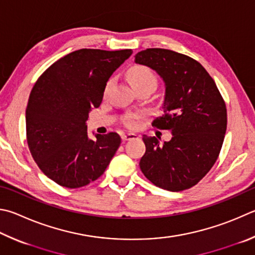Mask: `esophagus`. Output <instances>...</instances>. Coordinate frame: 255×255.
Wrapping results in <instances>:
<instances>
[{
	"instance_id": "esophagus-1",
	"label": "esophagus",
	"mask_w": 255,
	"mask_h": 255,
	"mask_svg": "<svg viewBox=\"0 0 255 255\" xmlns=\"http://www.w3.org/2000/svg\"><path fill=\"white\" fill-rule=\"evenodd\" d=\"M122 138H123V140H131V139H135V138H137V135L136 133H132V132H130V133H124V135L122 136Z\"/></svg>"
}]
</instances>
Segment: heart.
<instances>
[{
  "mask_svg": "<svg viewBox=\"0 0 255 255\" xmlns=\"http://www.w3.org/2000/svg\"><path fill=\"white\" fill-rule=\"evenodd\" d=\"M128 80L130 82L131 86L141 85V83H151V85L156 86L157 83V78L154 75V72H152L150 69L142 66H136L129 69ZM138 118H139V115H128L125 117V124H126L128 127H136Z\"/></svg>",
  "mask_w": 255,
  "mask_h": 255,
  "instance_id": "heart-1",
  "label": "heart"
}]
</instances>
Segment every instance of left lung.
Instances as JSON below:
<instances>
[{
    "mask_svg": "<svg viewBox=\"0 0 255 255\" xmlns=\"http://www.w3.org/2000/svg\"><path fill=\"white\" fill-rule=\"evenodd\" d=\"M135 62L155 70L165 83L164 115L152 126L168 129L169 141L142 136L146 152L140 169L160 188L179 192L196 185L215 164L223 145L228 115L225 103L204 67L187 55L166 49H146Z\"/></svg>",
    "mask_w": 255,
    "mask_h": 255,
    "instance_id": "1",
    "label": "left lung"
}]
</instances>
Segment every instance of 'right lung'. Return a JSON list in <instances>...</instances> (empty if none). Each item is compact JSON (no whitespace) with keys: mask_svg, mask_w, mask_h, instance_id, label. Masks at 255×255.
Returning a JSON list of instances; mask_svg holds the SVG:
<instances>
[{"mask_svg":"<svg viewBox=\"0 0 255 255\" xmlns=\"http://www.w3.org/2000/svg\"><path fill=\"white\" fill-rule=\"evenodd\" d=\"M130 49H80L50 66L38 81L25 110L26 140L39 168L68 188L99 178L117 151V132L88 136L86 122L98 108L113 73L130 57Z\"/></svg>","mask_w":255,"mask_h":255,"instance_id":"add662e5","label":"right lung"}]
</instances>
